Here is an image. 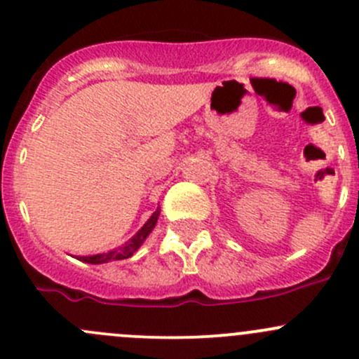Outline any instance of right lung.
I'll use <instances>...</instances> for the list:
<instances>
[{"label":"right lung","instance_id":"add662e5","mask_svg":"<svg viewBox=\"0 0 359 359\" xmlns=\"http://www.w3.org/2000/svg\"><path fill=\"white\" fill-rule=\"evenodd\" d=\"M158 217H159V210L151 215V219L147 220L146 224L142 226V229L139 231V233L135 234V236L132 238L130 241H126L125 247L118 248V250H112V252H107V253H97V255H88V257H78L79 260H83V262L86 264H106V262H111V260H123V259H128V257H132L133 253L139 250L140 245L144 243V240H146L147 236H149L151 231L154 229V226H156L158 222Z\"/></svg>","mask_w":359,"mask_h":359}]
</instances>
